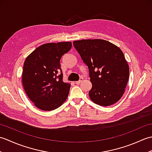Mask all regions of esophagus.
<instances>
[{"mask_svg":"<svg viewBox=\"0 0 152 152\" xmlns=\"http://www.w3.org/2000/svg\"><path fill=\"white\" fill-rule=\"evenodd\" d=\"M83 78H80V79L78 80V81L75 82V83H76V84H80V83L83 81Z\"/></svg>","mask_w":152,"mask_h":152,"instance_id":"obj_1","label":"esophagus"}]
</instances>
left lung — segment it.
Masks as SVG:
<instances>
[{
  "instance_id": "obj_1",
  "label": "left lung",
  "mask_w": 152,
  "mask_h": 152,
  "mask_svg": "<svg viewBox=\"0 0 152 152\" xmlns=\"http://www.w3.org/2000/svg\"><path fill=\"white\" fill-rule=\"evenodd\" d=\"M74 47L89 69L91 101L100 106H110L121 99L129 77V68L123 51L101 39L73 42Z\"/></svg>"
}]
</instances>
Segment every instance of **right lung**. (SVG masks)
<instances>
[{
	"mask_svg": "<svg viewBox=\"0 0 152 152\" xmlns=\"http://www.w3.org/2000/svg\"><path fill=\"white\" fill-rule=\"evenodd\" d=\"M72 48L70 42L47 43L38 47L25 61L22 83L28 97L37 108H59L69 95L70 84L63 81L60 60Z\"/></svg>",
	"mask_w": 152,
	"mask_h": 152,
	"instance_id": "add662e5",
	"label": "right lung"
}]
</instances>
